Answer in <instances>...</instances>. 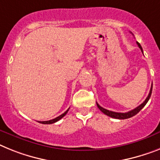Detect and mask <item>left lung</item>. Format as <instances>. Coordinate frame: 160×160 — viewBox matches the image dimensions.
I'll return each mask as SVG.
<instances>
[{
  "label": "left lung",
  "instance_id": "8db88e82",
  "mask_svg": "<svg viewBox=\"0 0 160 160\" xmlns=\"http://www.w3.org/2000/svg\"><path fill=\"white\" fill-rule=\"evenodd\" d=\"M137 44H138V47H139V48L141 49L142 52H143V51H142V46H141L140 44H139L138 42H137ZM152 86H153V84L151 85V90H150V92H149L148 97L146 98V100H145L144 102H142L140 106H138V107H136L135 109L128 111V112H125V113H120V112H115V111H108V110L105 109V108H103V107H101V106L99 105L98 102H97V106H98V109L100 110L102 112H103V113L105 114V115H108V116H110V117L115 118V119H128V118H131V117H132V116H134L135 115H137V114H138V112H139V111H140L141 110H142V108L145 107V106H146V104L147 103V102H148L149 99H150V98H151V92H152Z\"/></svg>",
  "mask_w": 160,
  "mask_h": 160
}]
</instances>
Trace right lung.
<instances>
[{"mask_svg": "<svg viewBox=\"0 0 160 160\" xmlns=\"http://www.w3.org/2000/svg\"><path fill=\"white\" fill-rule=\"evenodd\" d=\"M68 111H69V109L67 110V111H66L63 114H62L61 115L58 116V117H56L55 119H50V120H48V121H38V122L41 123H44V124H50V123H55V122L58 121V120H59V119H61L63 117V116H65V115H67V113H68Z\"/></svg>", "mask_w": 160, "mask_h": 160, "instance_id": "right-lung-1", "label": "right lung"}]
</instances>
